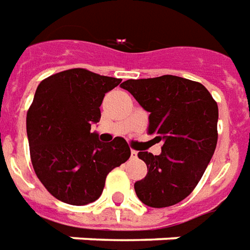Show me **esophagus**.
<instances>
[{"label":"esophagus","mask_w":250,"mask_h":250,"mask_svg":"<svg viewBox=\"0 0 250 250\" xmlns=\"http://www.w3.org/2000/svg\"><path fill=\"white\" fill-rule=\"evenodd\" d=\"M130 156L133 157V159H136V157H137V150H134V149L130 150Z\"/></svg>","instance_id":"esophagus-1"}]
</instances>
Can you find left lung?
Here are the masks:
<instances>
[{"instance_id":"left-lung-1","label":"left lung","mask_w":250,"mask_h":250,"mask_svg":"<svg viewBox=\"0 0 250 250\" xmlns=\"http://www.w3.org/2000/svg\"><path fill=\"white\" fill-rule=\"evenodd\" d=\"M149 111L148 134L162 141V153L139 152L148 173L134 183L144 205H176L194 191L217 146L218 105L202 83L163 75L128 79L121 84Z\"/></svg>"}]
</instances>
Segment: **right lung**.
Instances as JSON below:
<instances>
[{
  "instance_id": "obj_1",
  "label": "right lung",
  "mask_w": 250,
  "mask_h": 250,
  "mask_svg": "<svg viewBox=\"0 0 250 250\" xmlns=\"http://www.w3.org/2000/svg\"><path fill=\"white\" fill-rule=\"evenodd\" d=\"M121 79L84 68L45 78L37 86L26 113V133L33 169L56 199L84 206L102 194L107 173L130 157L122 137L101 143L91 133L100 121L106 93Z\"/></svg>"
}]
</instances>
